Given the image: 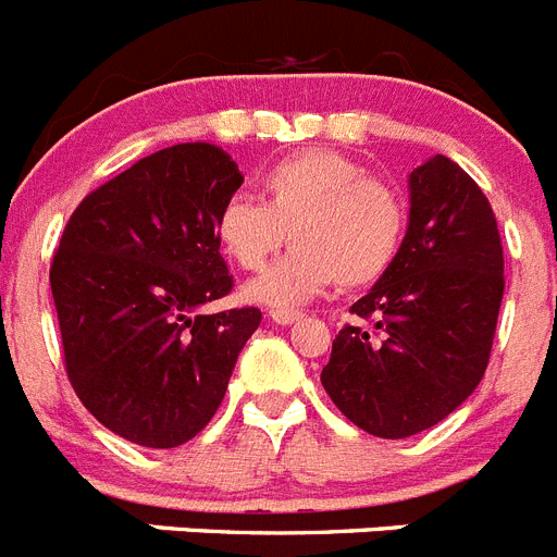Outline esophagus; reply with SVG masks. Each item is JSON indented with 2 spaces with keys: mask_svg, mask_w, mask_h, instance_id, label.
Segmentation results:
<instances>
[{
  "mask_svg": "<svg viewBox=\"0 0 557 557\" xmlns=\"http://www.w3.org/2000/svg\"><path fill=\"white\" fill-rule=\"evenodd\" d=\"M269 315H272V322H277V324H294L302 319V313H299V310H288V308L269 310Z\"/></svg>",
  "mask_w": 557,
  "mask_h": 557,
  "instance_id": "34e87169",
  "label": "esophagus"
}]
</instances>
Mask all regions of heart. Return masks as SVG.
I'll list each match as a JSON object with an SVG mask.
<instances>
[{
  "label": "heart",
  "mask_w": 557,
  "mask_h": 557,
  "mask_svg": "<svg viewBox=\"0 0 557 557\" xmlns=\"http://www.w3.org/2000/svg\"><path fill=\"white\" fill-rule=\"evenodd\" d=\"M263 202L233 194L216 213V242L235 267L258 272L288 238L297 247L255 280L258 302L299 305L338 280L372 285L394 267L408 230L403 194L369 177L358 160L333 149H305L260 177Z\"/></svg>",
  "instance_id": "b5f03b06"
}]
</instances>
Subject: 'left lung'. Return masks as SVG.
I'll return each mask as SVG.
<instances>
[{"label":"left lung","instance_id":"left-lung-1","mask_svg":"<svg viewBox=\"0 0 557 557\" xmlns=\"http://www.w3.org/2000/svg\"><path fill=\"white\" fill-rule=\"evenodd\" d=\"M399 258L349 308L322 385L335 408L377 438H408L469 399L488 366L505 260L488 199L455 160L410 172Z\"/></svg>","mask_w":557,"mask_h":557}]
</instances>
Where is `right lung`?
<instances>
[{"label":"right lung","instance_id":"1","mask_svg":"<svg viewBox=\"0 0 557 557\" xmlns=\"http://www.w3.org/2000/svg\"><path fill=\"white\" fill-rule=\"evenodd\" d=\"M244 177L224 149L177 144L99 185L69 219L49 283L79 403L152 449L213 419L258 308L202 313L227 297L216 213Z\"/></svg>","mask_w":557,"mask_h":557}]
</instances>
